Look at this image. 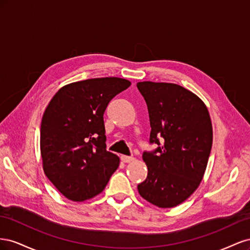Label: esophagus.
<instances>
[{
  "mask_svg": "<svg viewBox=\"0 0 250 250\" xmlns=\"http://www.w3.org/2000/svg\"><path fill=\"white\" fill-rule=\"evenodd\" d=\"M134 160V158L132 156H127V155H122L121 156V161H122L123 163H130Z\"/></svg>",
  "mask_w": 250,
  "mask_h": 250,
  "instance_id": "obj_1",
  "label": "esophagus"
}]
</instances>
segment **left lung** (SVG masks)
I'll use <instances>...</instances> for the list:
<instances>
[{
	"instance_id": "8db88e82",
	"label": "left lung",
	"mask_w": 250,
	"mask_h": 250,
	"mask_svg": "<svg viewBox=\"0 0 250 250\" xmlns=\"http://www.w3.org/2000/svg\"><path fill=\"white\" fill-rule=\"evenodd\" d=\"M150 119V144L144 151L147 178L138 185L144 199L173 208L195 192L206 172L213 143L208 110L190 90L174 83L138 82Z\"/></svg>"
}]
</instances>
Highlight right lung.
Returning a JSON list of instances; mask_svg holds the SVG:
<instances>
[{
    "mask_svg": "<svg viewBox=\"0 0 250 250\" xmlns=\"http://www.w3.org/2000/svg\"><path fill=\"white\" fill-rule=\"evenodd\" d=\"M130 84L118 77L74 82L48 104L41 125L42 167L67 199L95 197L118 169L120 158L106 150L103 115L112 98Z\"/></svg>",
    "mask_w": 250,
    "mask_h": 250,
    "instance_id": "obj_1",
    "label": "right lung"
}]
</instances>
